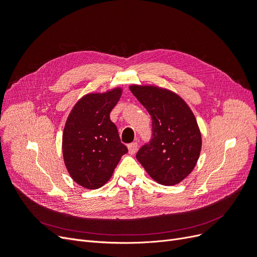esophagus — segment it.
Listing matches in <instances>:
<instances>
[{"mask_svg": "<svg viewBox=\"0 0 257 257\" xmlns=\"http://www.w3.org/2000/svg\"><path fill=\"white\" fill-rule=\"evenodd\" d=\"M127 148H128V153L130 154H135L136 151H137L138 145H137V143H132L127 146Z\"/></svg>", "mask_w": 257, "mask_h": 257, "instance_id": "34e87169", "label": "esophagus"}]
</instances>
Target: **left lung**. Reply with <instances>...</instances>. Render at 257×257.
Segmentation results:
<instances>
[{
    "mask_svg": "<svg viewBox=\"0 0 257 257\" xmlns=\"http://www.w3.org/2000/svg\"><path fill=\"white\" fill-rule=\"evenodd\" d=\"M152 119V138L136 159L149 176L163 185H175L195 167L201 134L189 105L175 92L155 85H130Z\"/></svg>",
    "mask_w": 257,
    "mask_h": 257,
    "instance_id": "8db88e82",
    "label": "left lung"
}]
</instances>
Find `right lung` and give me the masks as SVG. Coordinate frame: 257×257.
I'll list each match as a JSON object with an SVG mask.
<instances>
[{"label": "right lung", "mask_w": 257, "mask_h": 257, "mask_svg": "<svg viewBox=\"0 0 257 257\" xmlns=\"http://www.w3.org/2000/svg\"><path fill=\"white\" fill-rule=\"evenodd\" d=\"M121 94L119 87L104 93H89L67 116L62 137L64 164L73 180L85 189L103 186L127 152L109 116Z\"/></svg>", "instance_id": "obj_1"}]
</instances>
